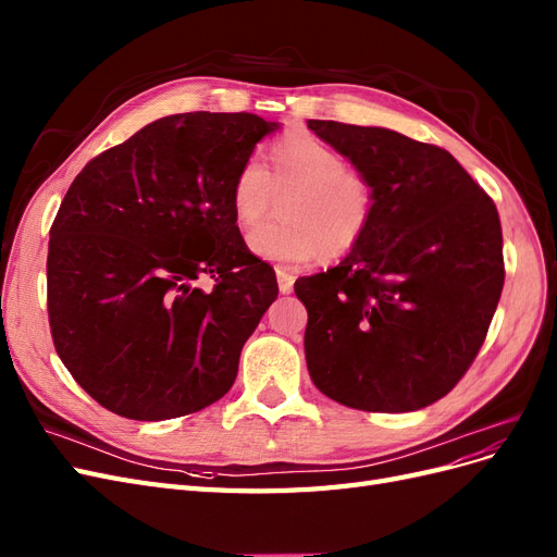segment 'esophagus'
Masks as SVG:
<instances>
[{
	"label": "esophagus",
	"mask_w": 557,
	"mask_h": 557,
	"mask_svg": "<svg viewBox=\"0 0 557 557\" xmlns=\"http://www.w3.org/2000/svg\"><path fill=\"white\" fill-rule=\"evenodd\" d=\"M276 281H278V290L283 295L293 293V285H295V276L290 272H285V269H276Z\"/></svg>",
	"instance_id": "obj_1"
}]
</instances>
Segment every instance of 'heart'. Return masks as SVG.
<instances>
[{
	"mask_svg": "<svg viewBox=\"0 0 557 557\" xmlns=\"http://www.w3.org/2000/svg\"><path fill=\"white\" fill-rule=\"evenodd\" d=\"M285 195H290L283 205L285 221L252 232L248 246L258 258L288 267L346 256L364 239L376 209L372 181L309 132L276 139L269 148V172L252 158L239 166L230 188L234 218L244 230H256Z\"/></svg>",
	"mask_w": 557,
	"mask_h": 557,
	"instance_id": "heart-1",
	"label": "heart"
}]
</instances>
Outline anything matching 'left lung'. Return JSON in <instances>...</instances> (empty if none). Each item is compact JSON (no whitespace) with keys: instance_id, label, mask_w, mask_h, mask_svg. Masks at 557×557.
Returning <instances> with one entry per match:
<instances>
[{"instance_id":"obj_1","label":"left lung","mask_w":557,"mask_h":557,"mask_svg":"<svg viewBox=\"0 0 557 557\" xmlns=\"http://www.w3.org/2000/svg\"><path fill=\"white\" fill-rule=\"evenodd\" d=\"M374 185L364 239L295 283L323 395L407 413L448 395L485 342L504 285L495 201L448 150L385 127L309 121Z\"/></svg>"}]
</instances>
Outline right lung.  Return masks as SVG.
Instances as JSON below:
<instances>
[{
  "label": "right lung",
  "instance_id": "obj_1",
  "mask_svg": "<svg viewBox=\"0 0 557 557\" xmlns=\"http://www.w3.org/2000/svg\"><path fill=\"white\" fill-rule=\"evenodd\" d=\"M278 123L176 113L90 160L48 242V320L60 360L104 409L188 416L221 399L278 295L252 256L230 188Z\"/></svg>",
  "mask_w": 557,
  "mask_h": 557
}]
</instances>
